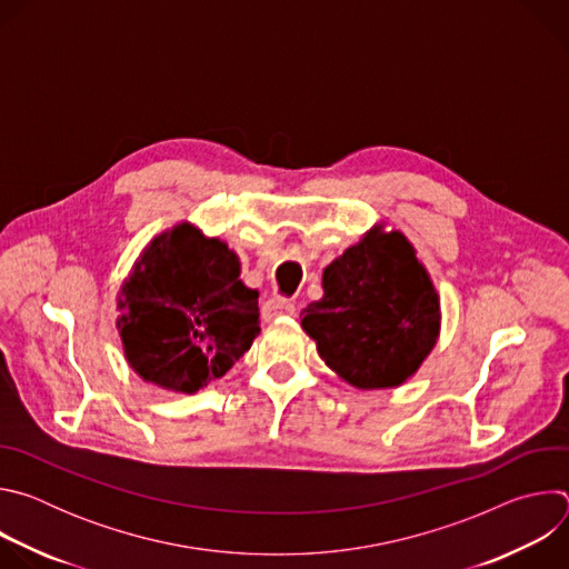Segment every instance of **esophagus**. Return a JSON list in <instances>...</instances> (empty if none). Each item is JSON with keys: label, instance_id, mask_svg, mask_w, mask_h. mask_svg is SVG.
<instances>
[{"label": "esophagus", "instance_id": "34e87169", "mask_svg": "<svg viewBox=\"0 0 569 569\" xmlns=\"http://www.w3.org/2000/svg\"><path fill=\"white\" fill-rule=\"evenodd\" d=\"M295 310H297V308H295L292 301L272 297V299H268V301L261 306V317H263V321H274V319H279V317H283V315H295Z\"/></svg>", "mask_w": 569, "mask_h": 569}]
</instances>
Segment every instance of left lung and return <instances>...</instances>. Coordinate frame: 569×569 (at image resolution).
Instances as JSON below:
<instances>
[{"label":"left lung","mask_w":569,"mask_h":569,"mask_svg":"<svg viewBox=\"0 0 569 569\" xmlns=\"http://www.w3.org/2000/svg\"><path fill=\"white\" fill-rule=\"evenodd\" d=\"M323 297L301 329L319 358L356 389H389L412 378L441 331V303L402 231L376 224L321 274Z\"/></svg>","instance_id":"left-lung-1"}]
</instances>
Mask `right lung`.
Segmentation results:
<instances>
[{
  "mask_svg": "<svg viewBox=\"0 0 569 569\" xmlns=\"http://www.w3.org/2000/svg\"><path fill=\"white\" fill-rule=\"evenodd\" d=\"M117 310L130 369L176 393L222 378L261 333L259 290L240 281L238 254L187 220L143 248Z\"/></svg>",
  "mask_w": 569,
  "mask_h": 569,
  "instance_id": "add662e5",
  "label": "right lung"
}]
</instances>
